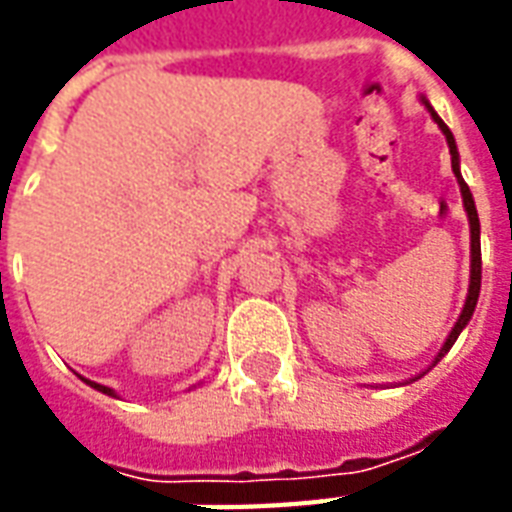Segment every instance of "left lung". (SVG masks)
<instances>
[{
	"label": "left lung",
	"mask_w": 512,
	"mask_h": 512,
	"mask_svg": "<svg viewBox=\"0 0 512 512\" xmlns=\"http://www.w3.org/2000/svg\"><path fill=\"white\" fill-rule=\"evenodd\" d=\"M422 104H425V109L430 112V117H433V123L441 128V134H444V139H447V147H450V156H452V172H455V180H458V186H461V197H463V211H466V216H469V233H472V268H469V293H466V301H463V310L461 315H458V321H455V326H452V332L447 334V340H444V345L439 348V354H436V359H433V365L439 362L441 356L450 351L452 345H455V340H458V334L466 329V323L472 321L474 315V307H477V299H480V277H483V260H480V219H477V208H474V197L472 191H469V186H466V180H463L461 175V156H458V145H455V136H452V131L447 128V123L441 120L439 115H436V109L422 98ZM430 365V367H433ZM428 367V370H430ZM425 370V373H428ZM425 373H419V376L408 378V381H417V378H422Z\"/></svg>",
	"instance_id": "1"
}]
</instances>
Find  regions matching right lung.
Returning <instances> with one entry per match:
<instances>
[{
    "label": "right lung",
    "mask_w": 512,
    "mask_h": 512,
    "mask_svg": "<svg viewBox=\"0 0 512 512\" xmlns=\"http://www.w3.org/2000/svg\"><path fill=\"white\" fill-rule=\"evenodd\" d=\"M84 384H90L93 386V389H98V392H104V395H109V397H117V392L115 389H112V386H104V384H95V381H87V378H82Z\"/></svg>",
    "instance_id": "1"
}]
</instances>
